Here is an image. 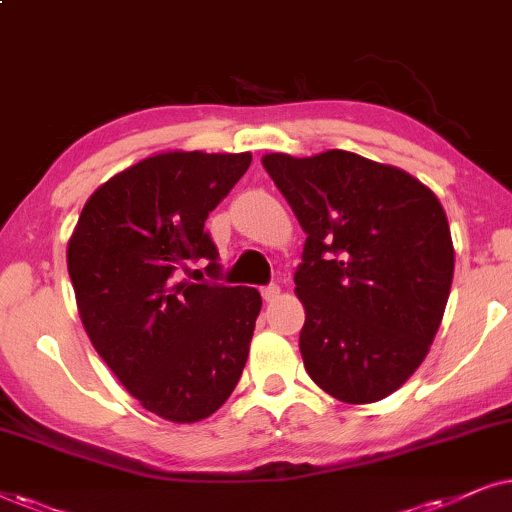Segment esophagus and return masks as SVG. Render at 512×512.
Masks as SVG:
<instances>
[{
	"mask_svg": "<svg viewBox=\"0 0 512 512\" xmlns=\"http://www.w3.org/2000/svg\"><path fill=\"white\" fill-rule=\"evenodd\" d=\"M281 295V285H276V283H269V285H264L262 288V297H264V302H274V299Z\"/></svg>",
	"mask_w": 512,
	"mask_h": 512,
	"instance_id": "34e87169",
	"label": "esophagus"
}]
</instances>
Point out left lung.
<instances>
[{
    "instance_id": "8db88e82",
    "label": "left lung",
    "mask_w": 512,
    "mask_h": 512,
    "mask_svg": "<svg viewBox=\"0 0 512 512\" xmlns=\"http://www.w3.org/2000/svg\"><path fill=\"white\" fill-rule=\"evenodd\" d=\"M262 166L306 234L295 271L306 372L342 403H377L424 363L445 313V210L417 177L344 149L267 154Z\"/></svg>"
}]
</instances>
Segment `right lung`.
<instances>
[{
    "label": "right lung",
    "instance_id": "right-lung-1",
    "mask_svg": "<svg viewBox=\"0 0 512 512\" xmlns=\"http://www.w3.org/2000/svg\"><path fill=\"white\" fill-rule=\"evenodd\" d=\"M250 161V152L147 156L95 189L67 243L95 351L145 410L175 424L220 410L248 360L260 292L175 274L196 260L220 274L203 227Z\"/></svg>",
    "mask_w": 512,
    "mask_h": 512
}]
</instances>
